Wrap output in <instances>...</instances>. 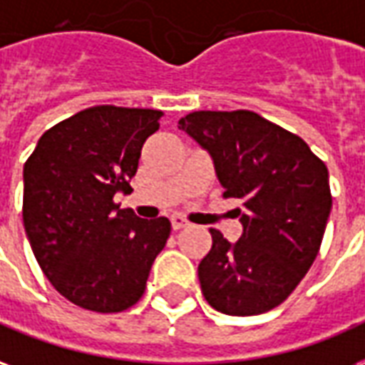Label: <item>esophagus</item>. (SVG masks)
I'll list each match as a JSON object with an SVG mask.
<instances>
[{
    "mask_svg": "<svg viewBox=\"0 0 365 365\" xmlns=\"http://www.w3.org/2000/svg\"><path fill=\"white\" fill-rule=\"evenodd\" d=\"M171 225H173V230H182V227H186V225H188V222H186L182 215L175 214V215H171Z\"/></svg>",
    "mask_w": 365,
    "mask_h": 365,
    "instance_id": "obj_1",
    "label": "esophagus"
}]
</instances>
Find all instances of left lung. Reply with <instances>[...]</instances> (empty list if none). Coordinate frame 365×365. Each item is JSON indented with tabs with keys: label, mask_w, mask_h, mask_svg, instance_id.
<instances>
[{
	"label": "left lung",
	"mask_w": 365,
	"mask_h": 365,
	"mask_svg": "<svg viewBox=\"0 0 365 365\" xmlns=\"http://www.w3.org/2000/svg\"><path fill=\"white\" fill-rule=\"evenodd\" d=\"M179 128L210 153L223 198L243 202L235 243L210 230L202 294L225 315L274 309L317 257L332 206L327 165L299 135L251 110H198Z\"/></svg>",
	"instance_id": "8db88e82"
}]
</instances>
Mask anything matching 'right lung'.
<instances>
[{"instance_id": "right-lung-1", "label": "right lung", "mask_w": 365, "mask_h": 365, "mask_svg": "<svg viewBox=\"0 0 365 365\" xmlns=\"http://www.w3.org/2000/svg\"><path fill=\"white\" fill-rule=\"evenodd\" d=\"M161 110L101 105L41 135L23 169V223L50 284L79 307L118 313L140 302L171 233L114 204L130 192L143 142Z\"/></svg>"}]
</instances>
